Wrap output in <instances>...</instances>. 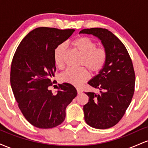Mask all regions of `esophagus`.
<instances>
[{
	"mask_svg": "<svg viewBox=\"0 0 148 148\" xmlns=\"http://www.w3.org/2000/svg\"><path fill=\"white\" fill-rule=\"evenodd\" d=\"M76 90H77V93L78 94H81V92H82V90H81V89L79 88H76Z\"/></svg>",
	"mask_w": 148,
	"mask_h": 148,
	"instance_id": "34e87169",
	"label": "esophagus"
}]
</instances>
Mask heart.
Returning a JSON list of instances; mask_svg holds the SVG:
<instances>
[{"instance_id": "b5f03b06", "label": "heart", "mask_w": 148, "mask_h": 148, "mask_svg": "<svg viewBox=\"0 0 148 148\" xmlns=\"http://www.w3.org/2000/svg\"><path fill=\"white\" fill-rule=\"evenodd\" d=\"M72 45L81 54L80 66H84L91 74H97L103 68L106 61V51L103 47H97L95 42L87 37H80L72 42ZM66 44L61 43L54 49V62L58 68L64 66V59L67 53ZM88 78V72L84 67L66 69L60 74L62 82L79 86Z\"/></svg>"}]
</instances>
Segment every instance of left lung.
Returning a JSON list of instances; mask_svg holds the SVG:
<instances>
[{"label":"left lung","instance_id":"1","mask_svg":"<svg viewBox=\"0 0 148 148\" xmlns=\"http://www.w3.org/2000/svg\"><path fill=\"white\" fill-rule=\"evenodd\" d=\"M79 33L98 37L106 51L103 67L88 83L100 93L86 92L89 100L84 106L85 120L93 128H110L121 120L133 97L136 78L132 59L123 42L107 29L87 28Z\"/></svg>","mask_w":148,"mask_h":148}]
</instances>
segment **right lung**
I'll return each instance as SVG.
<instances>
[{"instance_id": "obj_1", "label": "right lung", "mask_w": 148, "mask_h": 148, "mask_svg": "<svg viewBox=\"0 0 148 148\" xmlns=\"http://www.w3.org/2000/svg\"><path fill=\"white\" fill-rule=\"evenodd\" d=\"M74 29L40 27L30 31L16 49L11 65L10 84L23 116L33 126L50 129L65 118L66 107L77 95L72 85L58 84L56 94L49 89L56 70L54 49Z\"/></svg>"}]
</instances>
